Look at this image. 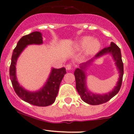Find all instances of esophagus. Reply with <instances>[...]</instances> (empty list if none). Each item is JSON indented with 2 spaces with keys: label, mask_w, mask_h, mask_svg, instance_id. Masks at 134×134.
Returning a JSON list of instances; mask_svg holds the SVG:
<instances>
[{
  "label": "esophagus",
  "mask_w": 134,
  "mask_h": 134,
  "mask_svg": "<svg viewBox=\"0 0 134 134\" xmlns=\"http://www.w3.org/2000/svg\"><path fill=\"white\" fill-rule=\"evenodd\" d=\"M65 68L67 70H71V69H72V65H71V64H67L66 65Z\"/></svg>",
  "instance_id": "esophagus-1"
}]
</instances>
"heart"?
<instances>
[{"mask_svg":"<svg viewBox=\"0 0 134 134\" xmlns=\"http://www.w3.org/2000/svg\"><path fill=\"white\" fill-rule=\"evenodd\" d=\"M79 46L81 49L85 48L86 53L88 55L95 54L99 50L101 43L97 38H91L90 37H84L79 43Z\"/></svg>","mask_w":134,"mask_h":134,"instance_id":"obj_1","label":"heart"}]
</instances>
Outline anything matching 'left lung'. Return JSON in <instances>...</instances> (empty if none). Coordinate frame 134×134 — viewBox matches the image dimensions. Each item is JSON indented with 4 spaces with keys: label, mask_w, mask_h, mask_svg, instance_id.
Masks as SVG:
<instances>
[{
    "label": "left lung",
    "mask_w": 134,
    "mask_h": 134,
    "mask_svg": "<svg viewBox=\"0 0 134 134\" xmlns=\"http://www.w3.org/2000/svg\"><path fill=\"white\" fill-rule=\"evenodd\" d=\"M107 53L111 54L115 60V64L120 74L119 81L115 88L109 93L103 95L93 94L88 91L87 89L85 71L87 67L94 59ZM123 74H124V66H123L122 60L120 49L114 42H111L109 46L102 49L95 55L93 59L88 61L86 63H82L80 65V68H76L75 69L74 75H75V80H76V89L82 99L86 103L92 105L102 104L109 101L119 92L122 85V82Z\"/></svg>",
    "instance_id": "8db88e82"
}]
</instances>
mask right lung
Listing matches in <instances>:
<instances>
[{
	"mask_svg": "<svg viewBox=\"0 0 134 134\" xmlns=\"http://www.w3.org/2000/svg\"><path fill=\"white\" fill-rule=\"evenodd\" d=\"M42 43V34L38 31L32 32L22 37L13 51L10 67V80L16 94L25 102L38 107H46L55 102L59 92L60 83L66 73L65 68H52L44 86L37 92H29L18 83L15 73V65L18 57L27 45L41 44Z\"/></svg>",
	"mask_w": 134,
	"mask_h": 134,
	"instance_id": "1",
	"label": "right lung"
}]
</instances>
